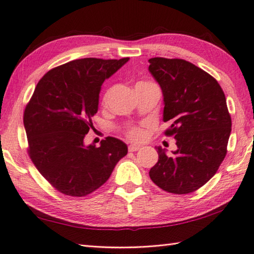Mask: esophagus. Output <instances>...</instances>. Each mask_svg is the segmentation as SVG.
Returning <instances> with one entry per match:
<instances>
[{"label": "esophagus", "mask_w": 254, "mask_h": 254, "mask_svg": "<svg viewBox=\"0 0 254 254\" xmlns=\"http://www.w3.org/2000/svg\"><path fill=\"white\" fill-rule=\"evenodd\" d=\"M137 150H140V146L139 145H135V144L128 145V151H130V152H135Z\"/></svg>", "instance_id": "1"}]
</instances>
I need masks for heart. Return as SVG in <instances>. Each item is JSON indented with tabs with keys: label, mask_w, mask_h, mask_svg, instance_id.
Instances as JSON below:
<instances>
[{
	"label": "heart",
	"mask_w": 254,
	"mask_h": 254,
	"mask_svg": "<svg viewBox=\"0 0 254 254\" xmlns=\"http://www.w3.org/2000/svg\"><path fill=\"white\" fill-rule=\"evenodd\" d=\"M139 84H143V83H139ZM108 98V93L104 95L103 98V103H105V101H107ZM127 136L130 137L132 141H135V142H141L145 139L146 136V131L144 127H131L130 130L127 131Z\"/></svg>",
	"instance_id": "b5f03b06"
}]
</instances>
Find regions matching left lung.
Segmentation results:
<instances>
[{
	"mask_svg": "<svg viewBox=\"0 0 254 254\" xmlns=\"http://www.w3.org/2000/svg\"><path fill=\"white\" fill-rule=\"evenodd\" d=\"M149 71L162 90L167 135H174L178 149L167 155L156 146L159 160L150 178L174 194L194 192L218 171L227 154L231 133L227 100L218 81L181 59L152 58Z\"/></svg>",
	"mask_w": 254,
	"mask_h": 254,
	"instance_id": "8db88e82",
	"label": "left lung"
}]
</instances>
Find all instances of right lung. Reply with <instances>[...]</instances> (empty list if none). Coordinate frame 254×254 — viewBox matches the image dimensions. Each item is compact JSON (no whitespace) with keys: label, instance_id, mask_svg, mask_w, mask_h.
I'll return each mask as SVG.
<instances>
[{"label":"right lung","instance_id":"right-lung-1","mask_svg":"<svg viewBox=\"0 0 254 254\" xmlns=\"http://www.w3.org/2000/svg\"><path fill=\"white\" fill-rule=\"evenodd\" d=\"M86 58L49 71L24 111L29 155L39 172L63 194L84 196L108 181L127 153L121 140L108 136L85 145L93 128L103 82L128 61Z\"/></svg>","mask_w":254,"mask_h":254}]
</instances>
